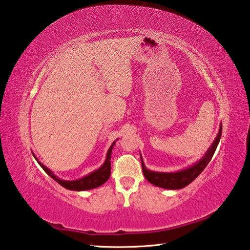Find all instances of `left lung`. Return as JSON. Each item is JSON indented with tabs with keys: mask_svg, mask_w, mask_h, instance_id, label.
<instances>
[{
	"mask_svg": "<svg viewBox=\"0 0 250 250\" xmlns=\"http://www.w3.org/2000/svg\"><path fill=\"white\" fill-rule=\"evenodd\" d=\"M220 137H221V127L219 129L218 136L216 137L212 146L208 148V151L204 155V157L200 160V162L191 166L190 168L175 172V173H160V172L148 171L141 160L142 171H143L144 176H146V179L151 183V184L156 185L162 188H166V189H181V188L186 187L187 185H189L193 180H196V177L199 176V174H200L204 170V168L207 167L208 164L209 163V160L212 159L213 155L216 151V147H217L219 143Z\"/></svg>",
	"mask_w": 250,
	"mask_h": 250,
	"instance_id": "8db88e82",
	"label": "left lung"
}]
</instances>
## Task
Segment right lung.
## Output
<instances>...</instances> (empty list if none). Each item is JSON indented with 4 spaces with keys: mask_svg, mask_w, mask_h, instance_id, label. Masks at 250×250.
I'll list each match as a JSON object with an SVG mask.
<instances>
[{
    "mask_svg": "<svg viewBox=\"0 0 250 250\" xmlns=\"http://www.w3.org/2000/svg\"><path fill=\"white\" fill-rule=\"evenodd\" d=\"M114 143H112V146H110L109 151L107 153V159L104 164L102 166L101 168L98 170L92 172L91 174H88L84 177H82L80 180H77V181H63V180H60L59 177L55 176L51 171H50L47 167H45L42 163L38 162V164L41 165V167L46 171V173L49 174L50 176L52 177L54 181H57L60 185H62L63 187L67 188V189L70 190H87V189H93V188H96L102 186L103 184H104L110 177L111 174V163H110V159H111V152H112V148Z\"/></svg>",
    "mask_w": 250,
    "mask_h": 250,
    "instance_id": "1",
    "label": "right lung"
}]
</instances>
